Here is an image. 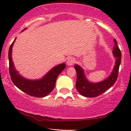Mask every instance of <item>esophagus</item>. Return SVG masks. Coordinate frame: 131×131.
Listing matches in <instances>:
<instances>
[{"instance_id":"obj_1","label":"esophagus","mask_w":131,"mask_h":131,"mask_svg":"<svg viewBox=\"0 0 131 131\" xmlns=\"http://www.w3.org/2000/svg\"><path fill=\"white\" fill-rule=\"evenodd\" d=\"M67 64L69 66H71L73 64H74V63H75V59L73 57H70V58H68L67 60Z\"/></svg>"}]
</instances>
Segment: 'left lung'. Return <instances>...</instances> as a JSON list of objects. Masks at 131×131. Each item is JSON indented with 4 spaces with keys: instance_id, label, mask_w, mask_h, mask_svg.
Masks as SVG:
<instances>
[{
    "instance_id": "left-lung-1",
    "label": "left lung",
    "mask_w": 131,
    "mask_h": 131,
    "mask_svg": "<svg viewBox=\"0 0 131 131\" xmlns=\"http://www.w3.org/2000/svg\"><path fill=\"white\" fill-rule=\"evenodd\" d=\"M114 42L115 46L113 47V53L116 58V63L112 74L104 81L97 83H92L86 79L82 68L78 64L74 65V68L77 73L76 88L81 95L89 98L97 97L115 84L118 79L119 68L121 60V53L117 45L116 39H114Z\"/></svg>"
}]
</instances>
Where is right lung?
Instances as JSON below:
<instances>
[{
    "instance_id": "right-lung-1",
    "label": "right lung",
    "mask_w": 131,
    "mask_h": 131,
    "mask_svg": "<svg viewBox=\"0 0 131 131\" xmlns=\"http://www.w3.org/2000/svg\"><path fill=\"white\" fill-rule=\"evenodd\" d=\"M24 29V30H25ZM15 40L9 48V73L13 83L18 88L29 95L35 97H43L53 91L57 78L60 73L65 68L66 64L61 63L49 71L42 79L39 80H29L23 78L15 69L12 59V50Z\"/></svg>"
}]
</instances>
